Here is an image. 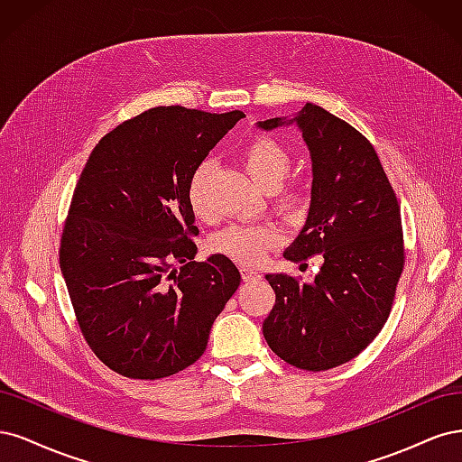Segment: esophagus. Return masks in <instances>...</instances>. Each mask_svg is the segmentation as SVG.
<instances>
[{"instance_id":"1","label":"esophagus","mask_w":462,"mask_h":462,"mask_svg":"<svg viewBox=\"0 0 462 462\" xmlns=\"http://www.w3.org/2000/svg\"><path fill=\"white\" fill-rule=\"evenodd\" d=\"M242 278L245 282H253V280H261V273H257L255 269H249V266H242Z\"/></svg>"}]
</instances>
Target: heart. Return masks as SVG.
Listing matches in <instances>:
<instances>
[{
  "label": "heart",
  "instance_id": "obj_1",
  "mask_svg": "<svg viewBox=\"0 0 462 462\" xmlns=\"http://www.w3.org/2000/svg\"><path fill=\"white\" fill-rule=\"evenodd\" d=\"M240 159L245 171L264 189H273L276 209L284 215L297 217L305 213L310 201V191L301 180H290L282 185L291 169V155L288 147L269 134H255L240 150ZM213 162L201 161L191 171L186 186L189 209L199 218H211L213 207L209 201V178ZM284 240V230L276 222H249V225H232L211 237V251L226 255L242 264H259L266 253Z\"/></svg>",
  "mask_w": 462,
  "mask_h": 462
}]
</instances>
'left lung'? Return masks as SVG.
Here are the masks:
<instances>
[{
    "label": "left lung",
    "mask_w": 462,
    "mask_h": 462,
    "mask_svg": "<svg viewBox=\"0 0 462 462\" xmlns=\"http://www.w3.org/2000/svg\"><path fill=\"white\" fill-rule=\"evenodd\" d=\"M293 121L312 157L307 225L284 253L291 263L320 255L315 284L266 274L276 293L263 322L269 347L307 372L355 359L383 328L405 266L401 209L378 153L363 134L307 103ZM282 118L259 123L271 130Z\"/></svg>",
    "instance_id": "8db88e82"
}]
</instances>
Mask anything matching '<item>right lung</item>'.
Instances as JSON below:
<instances>
[{"label":"right lung","instance_id":"add662e5","mask_svg":"<svg viewBox=\"0 0 462 462\" xmlns=\"http://www.w3.org/2000/svg\"><path fill=\"white\" fill-rule=\"evenodd\" d=\"M244 118L147 109L99 140L74 188L59 264L86 344L116 374L159 380L203 355L240 286L226 255L196 263L191 171Z\"/></svg>","mask_w":462,"mask_h":462}]
</instances>
